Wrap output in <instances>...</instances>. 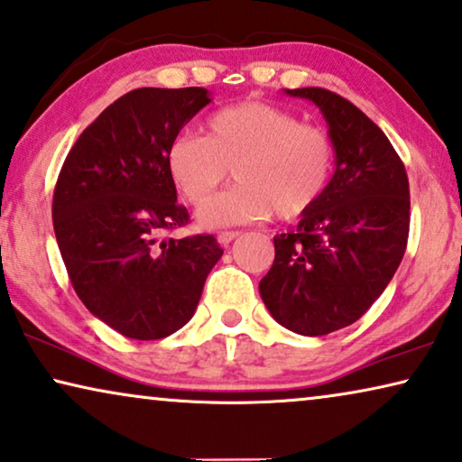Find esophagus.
I'll use <instances>...</instances> for the list:
<instances>
[{
  "mask_svg": "<svg viewBox=\"0 0 462 462\" xmlns=\"http://www.w3.org/2000/svg\"><path fill=\"white\" fill-rule=\"evenodd\" d=\"M240 236V232H234V230H226V232H219L217 234V240H219V245H230L234 238H238Z\"/></svg>",
  "mask_w": 462,
  "mask_h": 462,
  "instance_id": "1",
  "label": "esophagus"
}]
</instances>
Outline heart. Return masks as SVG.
I'll use <instances>...</instances> for the list:
<instances>
[{
  "mask_svg": "<svg viewBox=\"0 0 462 462\" xmlns=\"http://www.w3.org/2000/svg\"><path fill=\"white\" fill-rule=\"evenodd\" d=\"M335 146L322 127L262 100L230 104L207 116L205 135L181 132L167 146V171L181 197L203 205L235 169L239 184L199 211L209 228L246 224L276 211L303 217L327 192Z\"/></svg>",
  "mask_w": 462,
  "mask_h": 462,
  "instance_id": "obj_1",
  "label": "heart"
}]
</instances>
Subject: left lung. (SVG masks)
Listing matches in <instances>:
<instances>
[{"label":"left lung","instance_id":"left-lung-1","mask_svg":"<svg viewBox=\"0 0 462 462\" xmlns=\"http://www.w3.org/2000/svg\"><path fill=\"white\" fill-rule=\"evenodd\" d=\"M287 94L327 116L337 169L297 228L274 236L259 293L284 328L320 337L366 314L393 278L411 230V190L392 142L358 106L322 88Z\"/></svg>","mask_w":462,"mask_h":462}]
</instances>
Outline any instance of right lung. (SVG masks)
<instances>
[{"mask_svg":"<svg viewBox=\"0 0 462 462\" xmlns=\"http://www.w3.org/2000/svg\"><path fill=\"white\" fill-rule=\"evenodd\" d=\"M203 88H140L79 135L58 173L51 219L77 297L129 339L180 330L224 249L213 234L169 238L188 224L167 146L209 104Z\"/></svg>","mask_w":462,"mask_h":462,"instance_id":"add662e5","label":"right lung"}]
</instances>
